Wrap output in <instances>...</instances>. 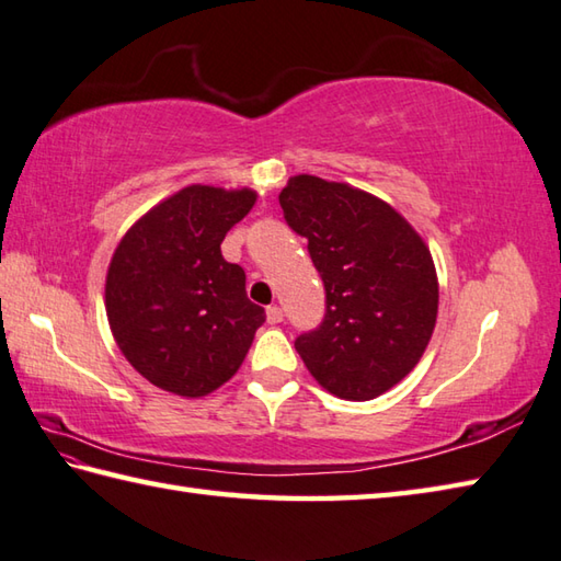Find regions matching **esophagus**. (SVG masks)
<instances>
[{
	"mask_svg": "<svg viewBox=\"0 0 561 561\" xmlns=\"http://www.w3.org/2000/svg\"><path fill=\"white\" fill-rule=\"evenodd\" d=\"M282 321H284V311L279 309V306H270V309H267V323L277 325Z\"/></svg>",
	"mask_w": 561,
	"mask_h": 561,
	"instance_id": "1",
	"label": "esophagus"
}]
</instances>
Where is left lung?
I'll list each match as a JSON object with an SVG mask.
<instances>
[{"mask_svg": "<svg viewBox=\"0 0 561 561\" xmlns=\"http://www.w3.org/2000/svg\"><path fill=\"white\" fill-rule=\"evenodd\" d=\"M279 204L325 287L323 323L296 337V353L333 397H381L433 337L440 289L431 250L397 208L345 182L296 174Z\"/></svg>", "mask_w": 561, "mask_h": 561, "instance_id": "8db88e82", "label": "left lung"}]
</instances>
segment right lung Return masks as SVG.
<instances>
[{
	"instance_id": "add662e5",
	"label": "right lung",
	"mask_w": 561,
	"mask_h": 561,
	"mask_svg": "<svg viewBox=\"0 0 561 561\" xmlns=\"http://www.w3.org/2000/svg\"><path fill=\"white\" fill-rule=\"evenodd\" d=\"M257 194L190 184L126 230L106 272V318L124 357L158 389L184 399L216 391L243 365L265 309L245 272L221 255Z\"/></svg>"
}]
</instances>
